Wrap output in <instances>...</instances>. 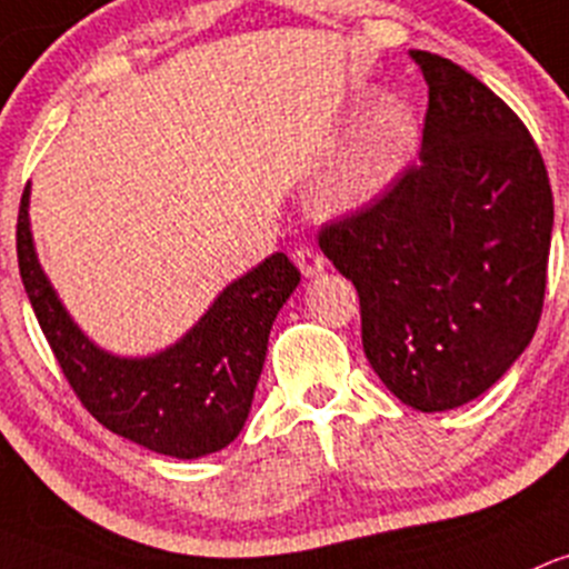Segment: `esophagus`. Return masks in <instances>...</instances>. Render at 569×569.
<instances>
[{"mask_svg": "<svg viewBox=\"0 0 569 569\" xmlns=\"http://www.w3.org/2000/svg\"><path fill=\"white\" fill-rule=\"evenodd\" d=\"M296 266H298V271L303 273V277L312 279V277H318V273H323L326 260H323V254H320V251L307 249V246H303V249L296 251Z\"/></svg>", "mask_w": 569, "mask_h": 569, "instance_id": "34e87169", "label": "esophagus"}]
</instances>
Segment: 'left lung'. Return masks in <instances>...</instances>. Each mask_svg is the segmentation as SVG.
<instances>
[{
    "label": "left lung",
    "instance_id": "left-lung-1",
    "mask_svg": "<svg viewBox=\"0 0 569 569\" xmlns=\"http://www.w3.org/2000/svg\"><path fill=\"white\" fill-rule=\"evenodd\" d=\"M430 103L419 163L320 230L361 301L372 370L425 413L477 400L540 323L553 194L512 109L452 60L411 51Z\"/></svg>",
    "mask_w": 569,
    "mask_h": 569
}]
</instances>
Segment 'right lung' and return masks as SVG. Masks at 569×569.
<instances>
[{
  "label": "right lung",
  "instance_id": "right-lung-1",
  "mask_svg": "<svg viewBox=\"0 0 569 569\" xmlns=\"http://www.w3.org/2000/svg\"><path fill=\"white\" fill-rule=\"evenodd\" d=\"M16 249L34 318L81 406L107 430L178 460L204 458L236 441L249 419L273 320L301 282L282 251L227 284L174 345L150 356H117L81 331L46 277L29 227V186Z\"/></svg>",
  "mask_w": 569,
  "mask_h": 569
}]
</instances>
